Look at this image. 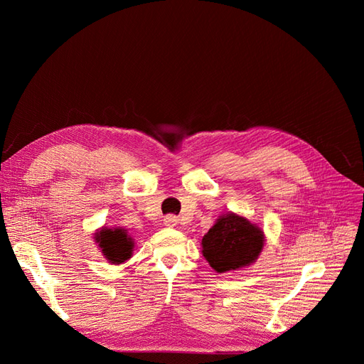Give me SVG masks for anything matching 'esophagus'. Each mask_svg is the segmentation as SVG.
Here are the masks:
<instances>
[{"mask_svg": "<svg viewBox=\"0 0 364 364\" xmlns=\"http://www.w3.org/2000/svg\"><path fill=\"white\" fill-rule=\"evenodd\" d=\"M176 225H178V217L170 214V215H165L164 217V226L167 228H174Z\"/></svg>", "mask_w": 364, "mask_h": 364, "instance_id": "obj_1", "label": "esophagus"}]
</instances>
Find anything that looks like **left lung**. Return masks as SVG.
I'll return each instance as SVG.
<instances>
[{
  "label": "left lung",
  "instance_id": "1",
  "mask_svg": "<svg viewBox=\"0 0 364 364\" xmlns=\"http://www.w3.org/2000/svg\"><path fill=\"white\" fill-rule=\"evenodd\" d=\"M266 235L249 218L235 214H222L202 238V253L217 273L241 270L261 255Z\"/></svg>",
  "mask_w": 364,
  "mask_h": 364
}]
</instances>
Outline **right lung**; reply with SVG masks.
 Wrapping results in <instances>:
<instances>
[{
	"label": "right lung",
	"mask_w": 364,
	"mask_h": 364,
	"mask_svg": "<svg viewBox=\"0 0 364 364\" xmlns=\"http://www.w3.org/2000/svg\"><path fill=\"white\" fill-rule=\"evenodd\" d=\"M95 245L107 262L123 264L134 255L135 241L124 228H100L94 232Z\"/></svg>",
	"instance_id": "1"
}]
</instances>
